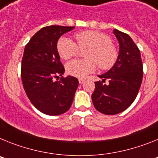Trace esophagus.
I'll use <instances>...</instances> for the list:
<instances>
[{"instance_id": "34e87169", "label": "esophagus", "mask_w": 158, "mask_h": 158, "mask_svg": "<svg viewBox=\"0 0 158 158\" xmlns=\"http://www.w3.org/2000/svg\"><path fill=\"white\" fill-rule=\"evenodd\" d=\"M84 81H85L84 79H81V78H80V79H79V83H83Z\"/></svg>"}]
</instances>
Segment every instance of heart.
<instances>
[{
	"mask_svg": "<svg viewBox=\"0 0 158 158\" xmlns=\"http://www.w3.org/2000/svg\"><path fill=\"white\" fill-rule=\"evenodd\" d=\"M77 44L67 37L60 38L57 43L59 55L64 60L75 57L79 50H85L84 60H75L66 65L69 75L78 78H84L95 71L97 64L99 68H111L117 61L118 51L109 35L98 31H80L75 35Z\"/></svg>",
	"mask_w": 158,
	"mask_h": 158,
	"instance_id": "b5f03b06",
	"label": "heart"
}]
</instances>
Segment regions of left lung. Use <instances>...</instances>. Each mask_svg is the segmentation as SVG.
<instances>
[{
  "mask_svg": "<svg viewBox=\"0 0 158 158\" xmlns=\"http://www.w3.org/2000/svg\"><path fill=\"white\" fill-rule=\"evenodd\" d=\"M119 42V55L113 68L98 77L102 81L94 82L95 88L91 95L98 111L114 115L127 110L136 98L143 77L141 53L128 34L114 30ZM108 79L109 83L105 85Z\"/></svg>",
  "mask_w": 158,
  "mask_h": 158,
  "instance_id": "1",
  "label": "left lung"
}]
</instances>
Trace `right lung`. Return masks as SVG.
I'll list each match as a JSON object with an SVG mask.
<instances>
[{
  "instance_id": "add662e5",
  "label": "right lung",
  "mask_w": 158,
  "mask_h": 158,
  "mask_svg": "<svg viewBox=\"0 0 158 158\" xmlns=\"http://www.w3.org/2000/svg\"><path fill=\"white\" fill-rule=\"evenodd\" d=\"M74 28L44 27L24 48L20 69L23 87L32 105L45 114L60 115L68 111L77 90L76 78L63 76L64 68L57 51L60 36Z\"/></svg>"
}]
</instances>
